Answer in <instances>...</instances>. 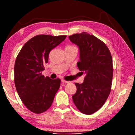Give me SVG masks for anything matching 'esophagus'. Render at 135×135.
<instances>
[{
    "label": "esophagus",
    "instance_id": "obj_1",
    "mask_svg": "<svg viewBox=\"0 0 135 135\" xmlns=\"http://www.w3.org/2000/svg\"><path fill=\"white\" fill-rule=\"evenodd\" d=\"M61 81H62L63 83H70V81H66V80H61Z\"/></svg>",
    "mask_w": 135,
    "mask_h": 135
}]
</instances>
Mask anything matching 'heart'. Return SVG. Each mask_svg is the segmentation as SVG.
<instances>
[{
  "instance_id": "1",
  "label": "heart",
  "mask_w": 135,
  "mask_h": 135,
  "mask_svg": "<svg viewBox=\"0 0 135 135\" xmlns=\"http://www.w3.org/2000/svg\"><path fill=\"white\" fill-rule=\"evenodd\" d=\"M68 48H69V49H70V48H76V47L75 46L73 45H68L65 47V49H68Z\"/></svg>"
}]
</instances>
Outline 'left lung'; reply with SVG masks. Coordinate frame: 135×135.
Here are the masks:
<instances>
[{
	"label": "left lung",
	"mask_w": 135,
	"mask_h": 135,
	"mask_svg": "<svg viewBox=\"0 0 135 135\" xmlns=\"http://www.w3.org/2000/svg\"><path fill=\"white\" fill-rule=\"evenodd\" d=\"M80 49V61L77 67L85 74L84 82L76 83V93L73 96L77 109L90 115L104 105L110 93L113 76L111 54L105 43L86 32L69 36Z\"/></svg>",
	"instance_id": "left-lung-1"
}]
</instances>
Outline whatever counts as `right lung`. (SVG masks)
Here are the masks:
<instances>
[{"label":"right lung","instance_id":"obj_1","mask_svg":"<svg viewBox=\"0 0 135 135\" xmlns=\"http://www.w3.org/2000/svg\"><path fill=\"white\" fill-rule=\"evenodd\" d=\"M66 37L65 35L36 36L25 43L16 58V89L22 103L34 113L41 114L49 109L60 87V79L45 77L42 72L48 63L50 51Z\"/></svg>","mask_w":135,"mask_h":135}]
</instances>
